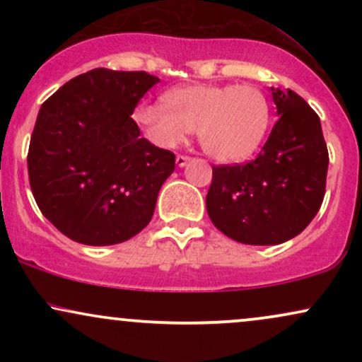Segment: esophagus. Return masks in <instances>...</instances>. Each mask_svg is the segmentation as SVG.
I'll return each instance as SVG.
<instances>
[{"label":"esophagus","mask_w":362,"mask_h":362,"mask_svg":"<svg viewBox=\"0 0 362 362\" xmlns=\"http://www.w3.org/2000/svg\"><path fill=\"white\" fill-rule=\"evenodd\" d=\"M175 161H177V165H178V167L182 168V167H185L187 163H189V161H190V156H185V155H178Z\"/></svg>","instance_id":"1"}]
</instances>
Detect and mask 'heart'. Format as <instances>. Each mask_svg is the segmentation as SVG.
Instances as JSON below:
<instances>
[{
  "instance_id": "obj_1",
  "label": "heart",
  "mask_w": 362,
  "mask_h": 362,
  "mask_svg": "<svg viewBox=\"0 0 362 362\" xmlns=\"http://www.w3.org/2000/svg\"><path fill=\"white\" fill-rule=\"evenodd\" d=\"M165 107L141 103L134 120L146 138L173 148L197 129L207 155L219 161L245 160L260 146L271 120L264 91L255 85H190L168 91Z\"/></svg>"
}]
</instances>
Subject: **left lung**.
Segmentation results:
<instances>
[{"instance_id": "left-lung-1", "label": "left lung", "mask_w": 362, "mask_h": 362, "mask_svg": "<svg viewBox=\"0 0 362 362\" xmlns=\"http://www.w3.org/2000/svg\"><path fill=\"white\" fill-rule=\"evenodd\" d=\"M271 90L279 117L260 155L245 165L213 167L206 195L214 226L247 245L300 235L325 195L328 151L317 112L296 91Z\"/></svg>"}]
</instances>
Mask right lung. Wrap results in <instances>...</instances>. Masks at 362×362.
<instances>
[{
  "label": "right lung",
  "mask_w": 362,
  "mask_h": 362,
  "mask_svg": "<svg viewBox=\"0 0 362 362\" xmlns=\"http://www.w3.org/2000/svg\"><path fill=\"white\" fill-rule=\"evenodd\" d=\"M160 78L97 68L69 80L40 107L28 146L37 206L83 245L122 243L151 221L175 155L141 138L131 117Z\"/></svg>",
  "instance_id": "right-lung-1"
}]
</instances>
